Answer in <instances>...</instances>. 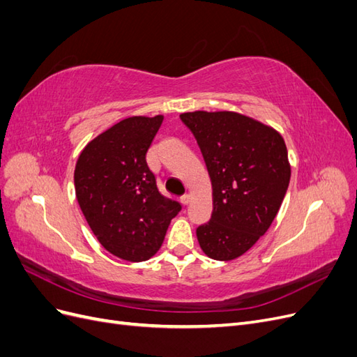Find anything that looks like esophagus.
I'll return each mask as SVG.
<instances>
[{"label": "esophagus", "instance_id": "34e87169", "mask_svg": "<svg viewBox=\"0 0 357 357\" xmlns=\"http://www.w3.org/2000/svg\"><path fill=\"white\" fill-rule=\"evenodd\" d=\"M189 201H190V197H189V195H183V197H180V202H181L183 205H188V204H189Z\"/></svg>", "mask_w": 357, "mask_h": 357}]
</instances>
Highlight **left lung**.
<instances>
[{"instance_id": "obj_1", "label": "left lung", "mask_w": 357, "mask_h": 357, "mask_svg": "<svg viewBox=\"0 0 357 357\" xmlns=\"http://www.w3.org/2000/svg\"><path fill=\"white\" fill-rule=\"evenodd\" d=\"M201 149L213 188V213L197 228L202 252L215 261L240 257L268 231L290 180L283 137L234 112L180 114Z\"/></svg>"}]
</instances>
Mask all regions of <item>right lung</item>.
Listing matches in <instances>:
<instances>
[{
	"label": "right lung",
	"instance_id": "right-lung-1",
	"mask_svg": "<svg viewBox=\"0 0 357 357\" xmlns=\"http://www.w3.org/2000/svg\"><path fill=\"white\" fill-rule=\"evenodd\" d=\"M162 121L123 119L83 149L74 169L75 197L96 240L129 262L152 257L181 210L159 192L146 162Z\"/></svg>",
	"mask_w": 357,
	"mask_h": 357
}]
</instances>
